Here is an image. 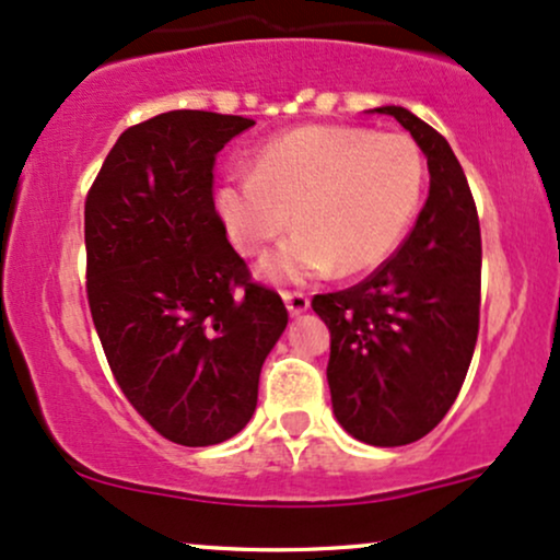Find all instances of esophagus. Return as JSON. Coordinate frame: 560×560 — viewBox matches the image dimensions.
Listing matches in <instances>:
<instances>
[{
  "instance_id": "1",
  "label": "esophagus",
  "mask_w": 560,
  "mask_h": 560,
  "mask_svg": "<svg viewBox=\"0 0 560 560\" xmlns=\"http://www.w3.org/2000/svg\"><path fill=\"white\" fill-rule=\"evenodd\" d=\"M281 298H284L287 311L292 313V316H300V313H305L307 307H311V298H307L305 292H294V289H284V292H281Z\"/></svg>"
}]
</instances>
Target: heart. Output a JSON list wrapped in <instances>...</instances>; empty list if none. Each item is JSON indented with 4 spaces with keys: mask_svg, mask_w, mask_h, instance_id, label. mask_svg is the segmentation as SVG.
Returning a JSON list of instances; mask_svg holds the SVG:
<instances>
[{
    "mask_svg": "<svg viewBox=\"0 0 560 560\" xmlns=\"http://www.w3.org/2000/svg\"><path fill=\"white\" fill-rule=\"evenodd\" d=\"M427 163L405 133L350 126H302L262 147L255 171L231 173L215 208L231 242L255 255L300 231L262 260V276L302 281L337 266L374 268L413 221Z\"/></svg>",
    "mask_w": 560,
    "mask_h": 560,
    "instance_id": "b5f03b06",
    "label": "heart"
}]
</instances>
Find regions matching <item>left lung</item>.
<instances>
[{
	"mask_svg": "<svg viewBox=\"0 0 560 560\" xmlns=\"http://www.w3.org/2000/svg\"><path fill=\"white\" fill-rule=\"evenodd\" d=\"M419 141L429 197L392 258L361 284L316 294L331 334L334 416L355 440H421L455 402L479 334L481 234L466 173L447 139L405 107H376Z\"/></svg>",
	"mask_w": 560,
	"mask_h": 560,
	"instance_id": "8db88e82",
	"label": "left lung"
}]
</instances>
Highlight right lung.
Masks as SVG:
<instances>
[{"instance_id": "right-lung-1", "label": "right lung", "mask_w": 560, "mask_h": 560, "mask_svg": "<svg viewBox=\"0 0 560 560\" xmlns=\"http://www.w3.org/2000/svg\"><path fill=\"white\" fill-rule=\"evenodd\" d=\"M253 118L171 110L126 128L83 205L86 298L126 400L165 440L218 445L247 427L287 329L215 210V158Z\"/></svg>"}]
</instances>
